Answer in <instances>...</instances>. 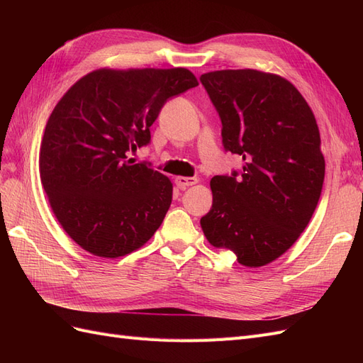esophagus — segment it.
I'll return each mask as SVG.
<instances>
[{
  "mask_svg": "<svg viewBox=\"0 0 363 363\" xmlns=\"http://www.w3.org/2000/svg\"><path fill=\"white\" fill-rule=\"evenodd\" d=\"M196 183H199L196 177H183V175L175 177V184H177L180 189H186V188H189V186H194Z\"/></svg>",
  "mask_w": 363,
  "mask_h": 363,
  "instance_id": "1",
  "label": "esophagus"
}]
</instances>
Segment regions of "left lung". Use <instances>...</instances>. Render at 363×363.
I'll return each mask as SVG.
<instances>
[{
    "label": "left lung",
    "instance_id": "obj_1",
    "mask_svg": "<svg viewBox=\"0 0 363 363\" xmlns=\"http://www.w3.org/2000/svg\"><path fill=\"white\" fill-rule=\"evenodd\" d=\"M200 80L221 118L225 151L244 160L240 172L211 180L204 236L240 265H268L300 238L320 200L325 162L315 115L277 74L223 69Z\"/></svg>",
    "mask_w": 363,
    "mask_h": 363
}]
</instances>
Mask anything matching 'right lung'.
I'll return each mask as SVG.
<instances>
[{
	"mask_svg": "<svg viewBox=\"0 0 363 363\" xmlns=\"http://www.w3.org/2000/svg\"><path fill=\"white\" fill-rule=\"evenodd\" d=\"M195 86L186 68H101L54 107L40 144V182L57 221L87 252L130 255L160 227L172 183L127 152L148 144L168 98Z\"/></svg>",
	"mask_w": 363,
	"mask_h": 363,
	"instance_id": "right-lung-1",
	"label": "right lung"
}]
</instances>
